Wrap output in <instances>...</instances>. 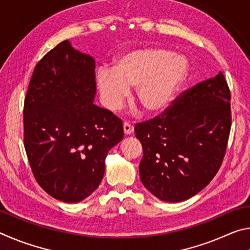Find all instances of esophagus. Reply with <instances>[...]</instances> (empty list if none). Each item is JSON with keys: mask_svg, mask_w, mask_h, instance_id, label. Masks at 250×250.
<instances>
[{"mask_svg": "<svg viewBox=\"0 0 250 250\" xmlns=\"http://www.w3.org/2000/svg\"><path fill=\"white\" fill-rule=\"evenodd\" d=\"M124 132H125V134H131L133 132V125H130L129 122H125L124 124Z\"/></svg>", "mask_w": 250, "mask_h": 250, "instance_id": "obj_1", "label": "esophagus"}]
</instances>
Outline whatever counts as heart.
<instances>
[{"mask_svg":"<svg viewBox=\"0 0 250 250\" xmlns=\"http://www.w3.org/2000/svg\"><path fill=\"white\" fill-rule=\"evenodd\" d=\"M189 73L183 55H173L161 47L131 49L115 59L113 68H100L97 87L101 100L110 111H117L137 87L135 99L147 115H158L170 107Z\"/></svg>","mask_w":250,"mask_h":250,"instance_id":"obj_1","label":"heart"}]
</instances>
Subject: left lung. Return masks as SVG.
I'll return each instance as SVG.
<instances>
[{
    "instance_id": "8db88e82",
    "label": "left lung",
    "mask_w": 250,
    "mask_h": 250,
    "mask_svg": "<svg viewBox=\"0 0 250 250\" xmlns=\"http://www.w3.org/2000/svg\"><path fill=\"white\" fill-rule=\"evenodd\" d=\"M230 125V92L219 71L185 90L160 116L135 125L143 185L164 202L195 195L221 167Z\"/></svg>"
}]
</instances>
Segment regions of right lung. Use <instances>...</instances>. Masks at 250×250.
<instances>
[{
  "mask_svg": "<svg viewBox=\"0 0 250 250\" xmlns=\"http://www.w3.org/2000/svg\"><path fill=\"white\" fill-rule=\"evenodd\" d=\"M95 59L59 43L37 62L24 101V146L37 183L78 203L98 188L104 160L124 138L122 121L94 104Z\"/></svg>",
  "mask_w": 250,
  "mask_h": 250,
  "instance_id": "right-lung-1",
  "label": "right lung"
}]
</instances>
